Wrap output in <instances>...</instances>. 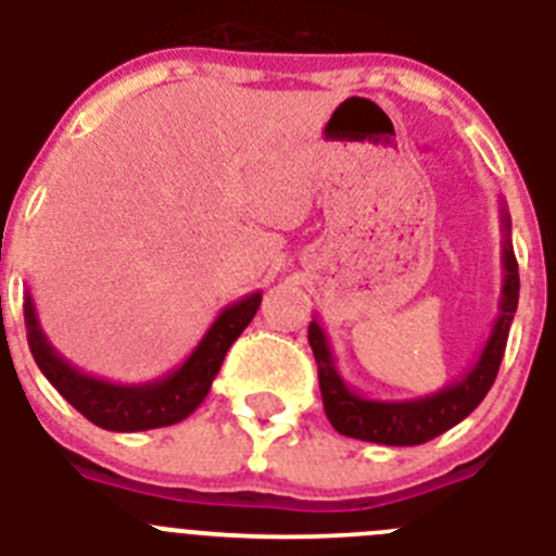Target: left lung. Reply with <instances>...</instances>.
I'll return each mask as SVG.
<instances>
[{
    "label": "left lung",
    "mask_w": 556,
    "mask_h": 556,
    "mask_svg": "<svg viewBox=\"0 0 556 556\" xmlns=\"http://www.w3.org/2000/svg\"><path fill=\"white\" fill-rule=\"evenodd\" d=\"M509 212L501 201V231H504V243H501V263H504V285H501V302L498 316L492 321L490 338L481 346L479 358L470 369L451 386L439 389L433 394H425L417 400H371L358 394L341 378L336 358H332L330 341L325 330L313 318L307 327V341L316 355L318 364V386H321V400H325V414L338 433L352 439H364V442H378V445H422L428 439L445 433L447 428L458 425L476 405L486 397V392L495 383L501 358H504L506 338H509V325L518 311V260L511 251L509 238Z\"/></svg>",
    "instance_id": "left-lung-1"
}]
</instances>
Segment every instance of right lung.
<instances>
[{"label":"right lung","instance_id":"obj_1","mask_svg":"<svg viewBox=\"0 0 556 556\" xmlns=\"http://www.w3.org/2000/svg\"><path fill=\"white\" fill-rule=\"evenodd\" d=\"M260 302L263 293L254 291L226 305L195 350L187 355L185 364L151 383H114L72 366L41 330L30 291L24 296V327L38 369L45 371V378L55 386L66 403L75 405L89 422L100 425L105 431L131 433L181 422L204 403L212 380L224 364L226 350L249 327Z\"/></svg>","mask_w":556,"mask_h":556}]
</instances>
